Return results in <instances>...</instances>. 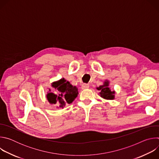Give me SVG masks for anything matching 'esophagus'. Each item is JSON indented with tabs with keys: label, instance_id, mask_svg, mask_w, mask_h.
Masks as SVG:
<instances>
[{
	"label": "esophagus",
	"instance_id": "esophagus-1",
	"mask_svg": "<svg viewBox=\"0 0 159 159\" xmlns=\"http://www.w3.org/2000/svg\"><path fill=\"white\" fill-rule=\"evenodd\" d=\"M89 87V85L87 84H83L82 85V89H87Z\"/></svg>",
	"mask_w": 159,
	"mask_h": 159
}]
</instances>
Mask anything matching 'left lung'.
Masks as SVG:
<instances>
[{
	"instance_id": "1",
	"label": "left lung",
	"mask_w": 159,
	"mask_h": 159,
	"mask_svg": "<svg viewBox=\"0 0 159 159\" xmlns=\"http://www.w3.org/2000/svg\"><path fill=\"white\" fill-rule=\"evenodd\" d=\"M108 85L109 82L107 81L104 82V85H101L99 87H97V89L101 91L99 93L101 97L106 99H113L115 98V91H111L108 87Z\"/></svg>"
}]
</instances>
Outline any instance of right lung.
Returning a JSON list of instances; mask_svg holds the SVG:
<instances>
[{"label": "right lung", "mask_w": 159, "mask_h": 159, "mask_svg": "<svg viewBox=\"0 0 159 159\" xmlns=\"http://www.w3.org/2000/svg\"><path fill=\"white\" fill-rule=\"evenodd\" d=\"M52 86L58 90V95L48 93L47 99L50 103L57 104L59 107L63 108L66 104L72 103L77 96V87L72 85L69 82H66L64 79L53 83Z\"/></svg>", "instance_id": "obj_1"}]
</instances>
